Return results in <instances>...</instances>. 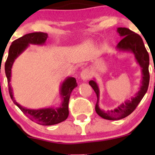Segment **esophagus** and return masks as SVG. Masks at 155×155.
Instances as JSON below:
<instances>
[{
    "mask_svg": "<svg viewBox=\"0 0 155 155\" xmlns=\"http://www.w3.org/2000/svg\"><path fill=\"white\" fill-rule=\"evenodd\" d=\"M80 77L83 81L87 80L90 78V73H89L88 70H87V69L82 70V71L80 73Z\"/></svg>",
    "mask_w": 155,
    "mask_h": 155,
    "instance_id": "esophagus-1",
    "label": "esophagus"
}]
</instances>
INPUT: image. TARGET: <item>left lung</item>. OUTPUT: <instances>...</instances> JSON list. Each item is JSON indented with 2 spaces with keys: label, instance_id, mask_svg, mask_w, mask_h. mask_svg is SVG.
<instances>
[{
  "label": "left lung",
  "instance_id": "left-lung-1",
  "mask_svg": "<svg viewBox=\"0 0 155 155\" xmlns=\"http://www.w3.org/2000/svg\"><path fill=\"white\" fill-rule=\"evenodd\" d=\"M117 32L119 34L120 37H122L121 41L117 45V50L122 52L128 51L134 54L137 62L142 68V80L140 90L136 93L134 97L130 100L125 101L124 103H122L117 108L112 110H108L107 112H105L99 107L98 104L100 100V90L97 83L95 80L89 81V85L94 89L97 98V101L95 106V111L101 118L112 121L122 119L134 112L147 92L150 79L148 71L149 55L145 47L143 39L139 34L126 28H118Z\"/></svg>",
  "mask_w": 155,
  "mask_h": 155
}]
</instances>
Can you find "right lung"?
<instances>
[{
	"mask_svg": "<svg viewBox=\"0 0 155 155\" xmlns=\"http://www.w3.org/2000/svg\"><path fill=\"white\" fill-rule=\"evenodd\" d=\"M48 34L43 32L30 33L23 37L14 40L9 49L8 57L5 63V73L8 82L9 92L10 97L14 104L21 112L27 115L31 120L41 125H54L62 122L68 118L69 115L68 104L72 91L77 86L76 80L73 77H67L62 82L60 87V94L61 97V104L59 107L43 108L39 109H28L20 105L15 101L13 97V91L10 85L12 67L15 59L25 51L30 44L44 45L47 40Z\"/></svg>",
	"mask_w": 155,
	"mask_h": 155,
	"instance_id": "1",
	"label": "right lung"
}]
</instances>
